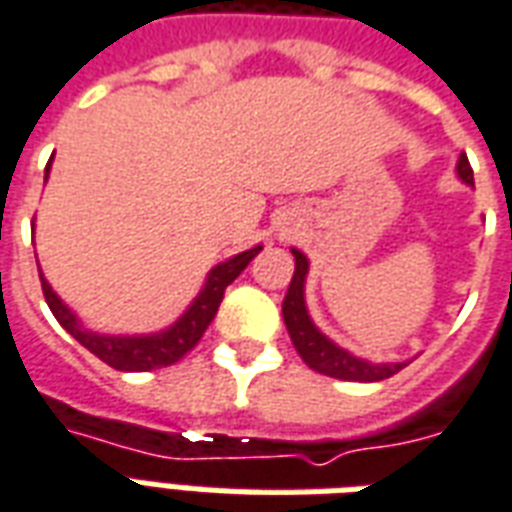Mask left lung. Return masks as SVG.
<instances>
[{"instance_id": "left-lung-1", "label": "left lung", "mask_w": 512, "mask_h": 512, "mask_svg": "<svg viewBox=\"0 0 512 512\" xmlns=\"http://www.w3.org/2000/svg\"><path fill=\"white\" fill-rule=\"evenodd\" d=\"M458 175H461L463 183L474 186V172L466 153L458 158ZM293 257H296V271H293L290 288L285 293V301H282V318H285L290 340H293L296 351L304 359V365L318 370L323 376L343 378V381H384V378L400 373L408 362L373 365V362H365V359H356L354 354L337 348L329 337H323L315 329V323L307 315V304H304V277H307L310 263H307V257L301 255L299 249H293Z\"/></svg>"}]
</instances>
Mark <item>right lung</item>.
<instances>
[{
    "label": "right lung",
    "mask_w": 512,
    "mask_h": 512,
    "mask_svg": "<svg viewBox=\"0 0 512 512\" xmlns=\"http://www.w3.org/2000/svg\"><path fill=\"white\" fill-rule=\"evenodd\" d=\"M49 167H46V175H49ZM260 249H263V246L246 249L241 255L230 257L222 266L213 268L211 274H208L205 288H202L200 296H197L194 304L186 310V315H183L175 326H169L167 332L147 334V337H106V334L87 332L82 323L76 321V315L62 304L60 296L51 290V285L43 279V274H40V285H43V296H46V304H49V310L54 312V318H57L62 329L71 332L90 354H95L101 362H106L109 367H115V370L145 373V370H158V367L175 365V362H180L183 356L189 354L194 345L200 343L205 329L211 326L213 315L219 312V304H222L224 299V288L252 263V257H255Z\"/></svg>",
    "instance_id": "1"
}]
</instances>
